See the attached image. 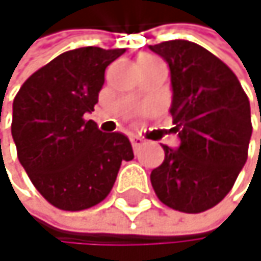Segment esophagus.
Wrapping results in <instances>:
<instances>
[{"label": "esophagus", "mask_w": 261, "mask_h": 261, "mask_svg": "<svg viewBox=\"0 0 261 261\" xmlns=\"http://www.w3.org/2000/svg\"><path fill=\"white\" fill-rule=\"evenodd\" d=\"M129 142H132V147H133V150H135V151H136V150L144 144L142 138H139V136H129Z\"/></svg>", "instance_id": "34e87169"}]
</instances>
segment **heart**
Segmentation results:
<instances>
[{"mask_svg":"<svg viewBox=\"0 0 261 261\" xmlns=\"http://www.w3.org/2000/svg\"><path fill=\"white\" fill-rule=\"evenodd\" d=\"M148 57H151V55H142V57H139V59H148Z\"/></svg>","mask_w":261,"mask_h":261,"instance_id":"b5f03b06","label":"heart"}]
</instances>
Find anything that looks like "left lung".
<instances>
[{"instance_id": "obj_1", "label": "left lung", "mask_w": 261, "mask_h": 261, "mask_svg": "<svg viewBox=\"0 0 261 261\" xmlns=\"http://www.w3.org/2000/svg\"><path fill=\"white\" fill-rule=\"evenodd\" d=\"M150 49L169 63L170 114L181 139L178 150L162 145L165 158L150 175L151 186L170 209L201 214L230 192L248 159L249 99L232 69L202 46L170 40Z\"/></svg>"}]
</instances>
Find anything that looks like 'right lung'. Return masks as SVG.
Instances as JSON below:
<instances>
[{
    "label": "right lung",
    "mask_w": 261,
    "mask_h": 261,
    "mask_svg": "<svg viewBox=\"0 0 261 261\" xmlns=\"http://www.w3.org/2000/svg\"><path fill=\"white\" fill-rule=\"evenodd\" d=\"M125 49L86 46L35 71L13 99L12 136L21 165L43 198L62 211H85L111 192L122 161L135 158L122 133H102L94 111L105 69Z\"/></svg>",
    "instance_id": "obj_1"
}]
</instances>
